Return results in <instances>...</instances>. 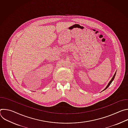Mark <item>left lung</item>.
Masks as SVG:
<instances>
[{"label":"left lung","mask_w":128,"mask_h":128,"mask_svg":"<svg viewBox=\"0 0 128 128\" xmlns=\"http://www.w3.org/2000/svg\"><path fill=\"white\" fill-rule=\"evenodd\" d=\"M116 73H115V74H114V76L112 77V79L110 81V82H109L108 83V85L106 86V87L105 88V89L103 90H105L107 88H108V87L109 86H110V84H112V81L114 80V78H115V76H116Z\"/></svg>","instance_id":"obj_1"}]
</instances>
